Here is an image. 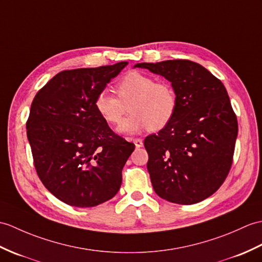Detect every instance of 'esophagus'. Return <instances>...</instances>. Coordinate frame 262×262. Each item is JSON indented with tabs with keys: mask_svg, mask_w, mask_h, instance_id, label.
Wrapping results in <instances>:
<instances>
[{
	"mask_svg": "<svg viewBox=\"0 0 262 262\" xmlns=\"http://www.w3.org/2000/svg\"><path fill=\"white\" fill-rule=\"evenodd\" d=\"M133 142H134V144H135V146L137 148H139V147H142L143 146V139L142 138H134L133 139Z\"/></svg>",
	"mask_w": 262,
	"mask_h": 262,
	"instance_id": "esophagus-1",
	"label": "esophagus"
}]
</instances>
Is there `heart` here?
Instances as JSON below:
<instances>
[{
	"instance_id": "1",
	"label": "heart",
	"mask_w": 262,
	"mask_h": 262,
	"mask_svg": "<svg viewBox=\"0 0 262 262\" xmlns=\"http://www.w3.org/2000/svg\"><path fill=\"white\" fill-rule=\"evenodd\" d=\"M118 97L101 90L95 99L100 117L111 125H118L128 112L133 113L119 127L121 133H135L148 127L151 132L163 129L171 123L178 108V98L171 84L159 82L142 72H128L118 82Z\"/></svg>"
}]
</instances>
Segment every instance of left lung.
<instances>
[{"mask_svg": "<svg viewBox=\"0 0 262 262\" xmlns=\"http://www.w3.org/2000/svg\"><path fill=\"white\" fill-rule=\"evenodd\" d=\"M136 67L167 79L178 98L171 123L144 141L154 191L172 203L201 202L222 185L232 165L238 120L227 89L190 60Z\"/></svg>", "mask_w": 262, "mask_h": 262, "instance_id": "1", "label": "left lung"}]
</instances>
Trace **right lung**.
Instances as JSON below:
<instances>
[{
    "mask_svg": "<svg viewBox=\"0 0 262 262\" xmlns=\"http://www.w3.org/2000/svg\"><path fill=\"white\" fill-rule=\"evenodd\" d=\"M128 62L64 70L35 95L27 135L36 173L48 191L77 208L116 195L135 145L115 134L95 99Z\"/></svg>",
    "mask_w": 262,
    "mask_h": 262,
    "instance_id": "right-lung-1",
    "label": "right lung"
}]
</instances>
